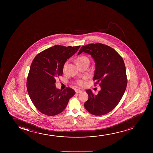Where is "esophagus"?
<instances>
[{"mask_svg":"<svg viewBox=\"0 0 153 153\" xmlns=\"http://www.w3.org/2000/svg\"><path fill=\"white\" fill-rule=\"evenodd\" d=\"M81 92H82V90H79V89L76 90V92L77 94H79V93H80Z\"/></svg>","mask_w":153,"mask_h":153,"instance_id":"34e87169","label":"esophagus"}]
</instances>
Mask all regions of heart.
Instances as JSON below:
<instances>
[{"label": "heart", "instance_id": "obj_1", "mask_svg": "<svg viewBox=\"0 0 153 153\" xmlns=\"http://www.w3.org/2000/svg\"><path fill=\"white\" fill-rule=\"evenodd\" d=\"M84 62L89 63V59H88V57H87L85 56L82 55V56L78 57L77 59H76L77 64L84 63ZM66 65H67V62H66L63 66V69L64 70L65 69V68L66 67ZM76 84L78 86H80V87H83V86H85L86 85V78L84 77L82 79L78 80L76 82Z\"/></svg>", "mask_w": 153, "mask_h": 153}]
</instances>
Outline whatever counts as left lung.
I'll return each instance as SVG.
<instances>
[{
  "instance_id": "obj_1",
  "label": "left lung",
  "mask_w": 153,
  "mask_h": 153,
  "mask_svg": "<svg viewBox=\"0 0 153 153\" xmlns=\"http://www.w3.org/2000/svg\"><path fill=\"white\" fill-rule=\"evenodd\" d=\"M83 52L94 59V85L99 84L101 87L97 95L90 89L86 90L89 98L84 107L93 115H104L115 108L126 91L128 82L126 66L121 56L105 44L97 43L82 46L78 54Z\"/></svg>"
}]
</instances>
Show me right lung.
<instances>
[{"label": "right lung", "mask_w": 153, "mask_h": 153, "mask_svg": "<svg viewBox=\"0 0 153 153\" xmlns=\"http://www.w3.org/2000/svg\"><path fill=\"white\" fill-rule=\"evenodd\" d=\"M80 46L55 45L34 57L27 76V88L32 102L40 112L48 116L61 113L75 94L70 87L63 91L57 89L55 83L56 78L62 75L67 59L75 54Z\"/></svg>", "instance_id": "obj_1"}]
</instances>
